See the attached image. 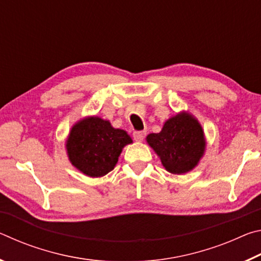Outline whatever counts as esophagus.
Wrapping results in <instances>:
<instances>
[{"mask_svg": "<svg viewBox=\"0 0 261 261\" xmlns=\"http://www.w3.org/2000/svg\"><path fill=\"white\" fill-rule=\"evenodd\" d=\"M145 136H146V132H145V131H137L134 134V139L136 141H143L144 138H145Z\"/></svg>", "mask_w": 261, "mask_h": 261, "instance_id": "34e87169", "label": "esophagus"}]
</instances>
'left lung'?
I'll list each match as a JSON object with an SVG mask.
<instances>
[{"label": "left lung", "instance_id": "8db88e82", "mask_svg": "<svg viewBox=\"0 0 261 261\" xmlns=\"http://www.w3.org/2000/svg\"><path fill=\"white\" fill-rule=\"evenodd\" d=\"M146 141L165 169L174 175L187 174L199 165L207 144L199 121L185 110L168 118L162 130L148 135Z\"/></svg>", "mask_w": 261, "mask_h": 261}]
</instances>
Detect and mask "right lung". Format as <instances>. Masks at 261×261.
I'll list each match as a JSON object with an SVG mask.
<instances>
[{"label":"right lung","instance_id":"right-lung-1","mask_svg":"<svg viewBox=\"0 0 261 261\" xmlns=\"http://www.w3.org/2000/svg\"><path fill=\"white\" fill-rule=\"evenodd\" d=\"M132 139L124 130L115 129L108 120L93 115L74 123L65 140V149L77 170L96 178L114 169Z\"/></svg>","mask_w":261,"mask_h":261}]
</instances>
